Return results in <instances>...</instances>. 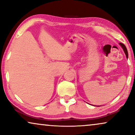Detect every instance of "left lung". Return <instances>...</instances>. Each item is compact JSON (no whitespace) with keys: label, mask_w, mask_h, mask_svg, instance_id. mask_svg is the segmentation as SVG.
I'll return each mask as SVG.
<instances>
[{"label":"left lung","mask_w":135,"mask_h":135,"mask_svg":"<svg viewBox=\"0 0 135 135\" xmlns=\"http://www.w3.org/2000/svg\"><path fill=\"white\" fill-rule=\"evenodd\" d=\"M119 45L121 46V47L122 48L123 50V51H124V53H125V55H126L127 58H128V51H127V49L126 47H125L124 44H122V43H119Z\"/></svg>","instance_id":"left-lung-1"}]
</instances>
